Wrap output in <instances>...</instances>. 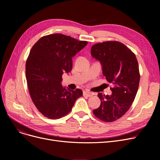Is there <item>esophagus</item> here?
<instances>
[{"mask_svg":"<svg viewBox=\"0 0 160 160\" xmlns=\"http://www.w3.org/2000/svg\"><path fill=\"white\" fill-rule=\"evenodd\" d=\"M83 95L90 97L93 96V93H91L89 91H83Z\"/></svg>","mask_w":160,"mask_h":160,"instance_id":"obj_1","label":"esophagus"}]
</instances>
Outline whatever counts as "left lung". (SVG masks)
<instances>
[{
    "instance_id": "1",
    "label": "left lung",
    "mask_w": 160,
    "mask_h": 160,
    "mask_svg": "<svg viewBox=\"0 0 160 160\" xmlns=\"http://www.w3.org/2000/svg\"><path fill=\"white\" fill-rule=\"evenodd\" d=\"M91 54L101 63L103 75L114 86L111 95L98 94L100 105L93 113L104 122H113L127 112L136 96L140 80L137 58L119 41L97 43Z\"/></svg>"
}]
</instances>
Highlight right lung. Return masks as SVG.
<instances>
[{
	"instance_id": "right-lung-1",
	"label": "right lung",
	"mask_w": 160,
	"mask_h": 160,
	"mask_svg": "<svg viewBox=\"0 0 160 160\" xmlns=\"http://www.w3.org/2000/svg\"><path fill=\"white\" fill-rule=\"evenodd\" d=\"M88 44L61 33L40 38L30 50L26 63V78L32 101L48 119L68 114L76 100L83 95L80 89H67L62 74L72 67V58Z\"/></svg>"
}]
</instances>
